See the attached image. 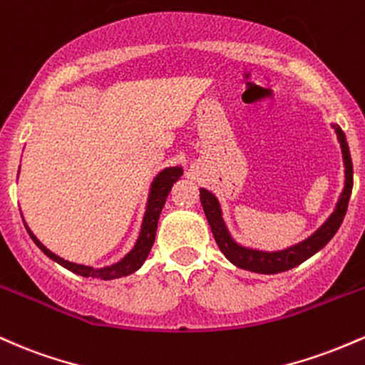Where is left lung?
Segmentation results:
<instances>
[{
    "label": "left lung",
    "mask_w": 365,
    "mask_h": 365,
    "mask_svg": "<svg viewBox=\"0 0 365 365\" xmlns=\"http://www.w3.org/2000/svg\"><path fill=\"white\" fill-rule=\"evenodd\" d=\"M333 129L336 133L339 148H341L343 155L345 186H343L338 202L334 205L333 214L327 217L326 222L309 237H305L300 243L293 245V247L267 252V250L245 247V245L237 243L231 232H229L226 220H224L222 205H220L219 198L212 191L200 187V202H202L205 217H207L208 224H210L212 235H214L220 252L226 255V259L231 264H235L240 269H245V271L257 274L284 272L297 267L302 262H305L307 259L315 255L319 250H322L329 243L331 237L336 235V231L343 222V217L346 214L348 200H350L351 187H354V167H351V157L345 134H343V130L338 124H333Z\"/></svg>",
    "instance_id": "obj_1"
}]
</instances>
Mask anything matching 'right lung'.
<instances>
[{"mask_svg":"<svg viewBox=\"0 0 365 365\" xmlns=\"http://www.w3.org/2000/svg\"><path fill=\"white\" fill-rule=\"evenodd\" d=\"M182 167L181 165H172V167H165V169L158 172L157 175L153 178V181L150 184V191H148V200H146V207H145V215H143L141 220V229H139V236L134 243L133 250L129 253H125L120 260L115 262L112 265H103V267H93V265H84V264H76V262L65 260L61 257L53 253L51 250H48L43 243L36 237L34 232L31 231V227L26 224L29 236L32 237L38 248L44 253L46 257H50L51 260H55L56 264H60L61 267H65L67 271H71L77 276L83 277H94V279H103V281H110V279H118V277L129 276V274L136 272L143 264H145L146 257H148L151 247L155 243V235H157V226H158V219H160L162 208L165 205L167 196H169L172 186L174 182H178L182 175Z\"/></svg>","mask_w":365,"mask_h":365,"instance_id":"obj_1","label":"right lung"}]
</instances>
